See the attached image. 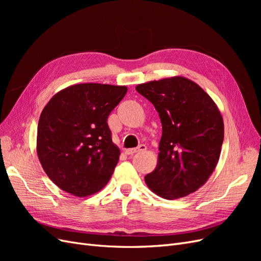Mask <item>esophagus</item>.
Returning <instances> with one entry per match:
<instances>
[{"mask_svg": "<svg viewBox=\"0 0 261 261\" xmlns=\"http://www.w3.org/2000/svg\"><path fill=\"white\" fill-rule=\"evenodd\" d=\"M146 149H147V147H146L145 145H140V146H138L137 148H133V149L125 150V153H126V154H135V153H137V152H143V151H145Z\"/></svg>", "mask_w": 261, "mask_h": 261, "instance_id": "1", "label": "esophagus"}]
</instances>
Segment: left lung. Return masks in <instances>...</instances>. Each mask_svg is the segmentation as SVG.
I'll list each match as a JSON object with an SVG mask.
<instances>
[{
  "label": "left lung",
  "instance_id": "1",
  "mask_svg": "<svg viewBox=\"0 0 261 261\" xmlns=\"http://www.w3.org/2000/svg\"><path fill=\"white\" fill-rule=\"evenodd\" d=\"M154 106L162 124L155 169L147 186L164 199L199 189L215 171L224 138V124L215 101L199 85L173 76L136 86Z\"/></svg>",
  "mask_w": 261,
  "mask_h": 261
}]
</instances>
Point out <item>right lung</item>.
I'll list each match as a JSON object with an SVG mask.
<instances>
[{
  "label": "right lung",
  "instance_id": "add662e5",
  "mask_svg": "<svg viewBox=\"0 0 261 261\" xmlns=\"http://www.w3.org/2000/svg\"><path fill=\"white\" fill-rule=\"evenodd\" d=\"M126 86L78 84L57 92L38 123L37 154L53 183L76 197L100 192L111 178L121 151L108 116Z\"/></svg>",
  "mask_w": 261,
  "mask_h": 261
}]
</instances>
